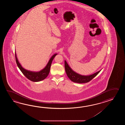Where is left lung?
<instances>
[{
	"label": "left lung",
	"mask_w": 125,
	"mask_h": 125,
	"mask_svg": "<svg viewBox=\"0 0 125 125\" xmlns=\"http://www.w3.org/2000/svg\"><path fill=\"white\" fill-rule=\"evenodd\" d=\"M65 69L66 74L70 80L72 82L77 83H86L89 82L93 78L96 76L99 73L101 72L100 70L98 72H96L93 74L88 75H83L79 74L74 71L69 66V65L67 63L66 61L65 60Z\"/></svg>",
	"instance_id": "8db88e82"
}]
</instances>
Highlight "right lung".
I'll return each instance as SVG.
<instances>
[{"instance_id":"1","label":"right lung","mask_w":125,"mask_h":125,"mask_svg":"<svg viewBox=\"0 0 125 125\" xmlns=\"http://www.w3.org/2000/svg\"><path fill=\"white\" fill-rule=\"evenodd\" d=\"M58 53H55L51 57L47 65L42 70L39 72H32L24 68V67L21 66V63L19 62L18 59L17 58L16 53L15 52L16 64L19 69L27 78L33 82H39L45 79V78L47 77L50 72L52 62L53 61V60L54 58V57Z\"/></svg>"}]
</instances>
